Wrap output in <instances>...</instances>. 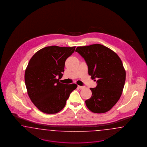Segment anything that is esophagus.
<instances>
[{
  "mask_svg": "<svg viewBox=\"0 0 147 147\" xmlns=\"http://www.w3.org/2000/svg\"><path fill=\"white\" fill-rule=\"evenodd\" d=\"M78 87L80 89H83L85 88V86H78Z\"/></svg>",
  "mask_w": 147,
  "mask_h": 147,
  "instance_id": "1",
  "label": "esophagus"
}]
</instances>
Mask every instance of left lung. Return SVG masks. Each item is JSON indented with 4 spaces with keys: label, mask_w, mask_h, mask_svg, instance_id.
Returning <instances> with one entry per match:
<instances>
[{
    "label": "left lung",
    "mask_w": 147,
    "mask_h": 147,
    "mask_svg": "<svg viewBox=\"0 0 147 147\" xmlns=\"http://www.w3.org/2000/svg\"><path fill=\"white\" fill-rule=\"evenodd\" d=\"M85 59L92 79L97 86L91 88V98L85 103L90 111L104 113L119 101L125 81V71L117 54L102 45L78 47L76 50Z\"/></svg>",
    "instance_id": "left-lung-1"
}]
</instances>
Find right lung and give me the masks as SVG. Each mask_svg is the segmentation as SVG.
<instances>
[{
    "mask_svg": "<svg viewBox=\"0 0 147 147\" xmlns=\"http://www.w3.org/2000/svg\"><path fill=\"white\" fill-rule=\"evenodd\" d=\"M76 47H46L30 59L25 73V85L32 102L40 111L57 113L65 106L71 92L76 88L75 84L66 85L59 82L65 61Z\"/></svg>",
    "mask_w": 147,
    "mask_h": 147,
    "instance_id": "1",
    "label": "right lung"
}]
</instances>
